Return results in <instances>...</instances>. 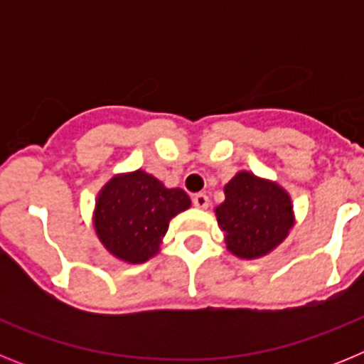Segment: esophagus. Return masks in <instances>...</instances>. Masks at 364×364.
<instances>
[{
    "instance_id": "esophagus-1",
    "label": "esophagus",
    "mask_w": 364,
    "mask_h": 364,
    "mask_svg": "<svg viewBox=\"0 0 364 364\" xmlns=\"http://www.w3.org/2000/svg\"><path fill=\"white\" fill-rule=\"evenodd\" d=\"M193 204H195V208H198V210H205V208L210 205V198H208V195H204V193H197V195L193 197Z\"/></svg>"
}]
</instances>
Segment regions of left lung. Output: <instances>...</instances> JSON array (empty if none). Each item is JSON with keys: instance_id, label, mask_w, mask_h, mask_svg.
I'll use <instances>...</instances> for the list:
<instances>
[{"instance_id": "left-lung-1", "label": "left lung", "mask_w": 364, "mask_h": 364, "mask_svg": "<svg viewBox=\"0 0 364 364\" xmlns=\"http://www.w3.org/2000/svg\"><path fill=\"white\" fill-rule=\"evenodd\" d=\"M226 200L217 205L218 226L226 246L240 259L268 255L294 228L290 195L272 180L240 171L224 188Z\"/></svg>"}]
</instances>
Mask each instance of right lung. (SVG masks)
Listing matches in <instances>:
<instances>
[{"mask_svg": "<svg viewBox=\"0 0 364 364\" xmlns=\"http://www.w3.org/2000/svg\"><path fill=\"white\" fill-rule=\"evenodd\" d=\"M189 205L184 189L166 188L159 178L138 169L112 176L102 188L92 222L100 242L111 255L140 264L160 252L169 220Z\"/></svg>", "mask_w": 364, "mask_h": 364, "instance_id": "add662e5", "label": "right lung"}]
</instances>
